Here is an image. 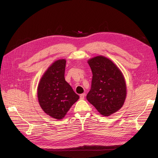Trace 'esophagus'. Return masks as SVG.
<instances>
[{
  "label": "esophagus",
  "mask_w": 158,
  "mask_h": 158,
  "mask_svg": "<svg viewBox=\"0 0 158 158\" xmlns=\"http://www.w3.org/2000/svg\"><path fill=\"white\" fill-rule=\"evenodd\" d=\"M85 93H84V94H82L80 95V99H84V97H85Z\"/></svg>",
  "instance_id": "obj_1"
}]
</instances>
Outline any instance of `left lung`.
Here are the masks:
<instances>
[{"mask_svg":"<svg viewBox=\"0 0 158 158\" xmlns=\"http://www.w3.org/2000/svg\"><path fill=\"white\" fill-rule=\"evenodd\" d=\"M88 63L93 76L87 100L103 116L109 117L121 109L125 103V79L118 66L106 56L93 57Z\"/></svg>","mask_w":158,"mask_h":158,"instance_id":"1","label":"left lung"}]
</instances>
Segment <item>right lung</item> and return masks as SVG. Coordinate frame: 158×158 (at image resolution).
<instances>
[{"label":"right lung","instance_id":"add662e5","mask_svg":"<svg viewBox=\"0 0 158 158\" xmlns=\"http://www.w3.org/2000/svg\"><path fill=\"white\" fill-rule=\"evenodd\" d=\"M66 60L52 63L40 79L37 87L40 106L47 115L55 119L63 118L79 95L64 78Z\"/></svg>","mask_w":158,"mask_h":158}]
</instances>
